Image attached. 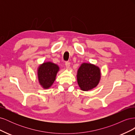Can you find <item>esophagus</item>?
<instances>
[{
  "instance_id": "obj_1",
  "label": "esophagus",
  "mask_w": 135,
  "mask_h": 135,
  "mask_svg": "<svg viewBox=\"0 0 135 135\" xmlns=\"http://www.w3.org/2000/svg\"><path fill=\"white\" fill-rule=\"evenodd\" d=\"M65 66H66V68H69V67L70 66V62H69V61H66V62H65Z\"/></svg>"
}]
</instances>
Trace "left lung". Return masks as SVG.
Returning a JSON list of instances; mask_svg holds the SVG:
<instances>
[{
	"mask_svg": "<svg viewBox=\"0 0 135 135\" xmlns=\"http://www.w3.org/2000/svg\"><path fill=\"white\" fill-rule=\"evenodd\" d=\"M100 76V69L97 66L91 64L83 63L78 71V83L81 90H90L96 87Z\"/></svg>",
	"mask_w": 135,
	"mask_h": 135,
	"instance_id": "left-lung-1",
	"label": "left lung"
}]
</instances>
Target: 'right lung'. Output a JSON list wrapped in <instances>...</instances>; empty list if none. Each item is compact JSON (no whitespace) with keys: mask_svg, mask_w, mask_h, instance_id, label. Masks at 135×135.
I'll list each match as a JSON object with an SVG mask.
<instances>
[{"mask_svg":"<svg viewBox=\"0 0 135 135\" xmlns=\"http://www.w3.org/2000/svg\"><path fill=\"white\" fill-rule=\"evenodd\" d=\"M59 68L51 62L43 63L39 66L38 76L40 85L44 88H48L54 83Z\"/></svg>","mask_w":135,"mask_h":135,"instance_id":"add662e5","label":"right lung"}]
</instances>
